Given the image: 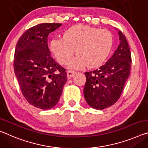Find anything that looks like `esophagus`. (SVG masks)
Listing matches in <instances>:
<instances>
[{"label": "esophagus", "instance_id": "obj_1", "mask_svg": "<svg viewBox=\"0 0 148 148\" xmlns=\"http://www.w3.org/2000/svg\"><path fill=\"white\" fill-rule=\"evenodd\" d=\"M75 73H76V72H75L74 70H68L67 71V75L69 78H72V77L75 74Z\"/></svg>", "mask_w": 148, "mask_h": 148}]
</instances>
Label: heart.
Here are the masks:
<instances>
[{
	"label": "heart",
	"instance_id": "obj_1",
	"mask_svg": "<svg viewBox=\"0 0 148 148\" xmlns=\"http://www.w3.org/2000/svg\"><path fill=\"white\" fill-rule=\"evenodd\" d=\"M113 39L107 29L84 25L70 27L63 34V38H55L50 49L60 64L64 65L75 53L76 56L69 63L70 69H90L102 64L111 52Z\"/></svg>",
	"mask_w": 148,
	"mask_h": 148
}]
</instances>
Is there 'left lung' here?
Instances as JSON below:
<instances>
[{"mask_svg":"<svg viewBox=\"0 0 148 148\" xmlns=\"http://www.w3.org/2000/svg\"><path fill=\"white\" fill-rule=\"evenodd\" d=\"M120 44L111 58L93 71L85 72L86 102L93 109H104L120 98L130 72L131 53L125 36L118 32Z\"/></svg>","mask_w":148,"mask_h":148,"instance_id":"obj_1","label":"left lung"}]
</instances>
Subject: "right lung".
Returning a JSON list of instances; mask_svg holds the SVG:
<instances>
[{"mask_svg": "<svg viewBox=\"0 0 148 148\" xmlns=\"http://www.w3.org/2000/svg\"><path fill=\"white\" fill-rule=\"evenodd\" d=\"M61 23H44L30 27L16 44L14 70L28 103L41 109L57 104L66 82V70L51 57L48 36Z\"/></svg>", "mask_w": 148, "mask_h": 148, "instance_id": "right-lung-1", "label": "right lung"}]
</instances>
